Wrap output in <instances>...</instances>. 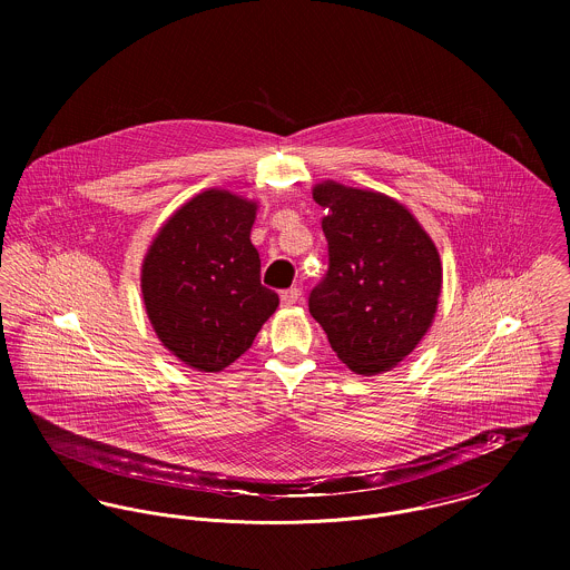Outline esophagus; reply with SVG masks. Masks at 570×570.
Here are the masks:
<instances>
[{
  "label": "esophagus",
  "instance_id": "34e87169",
  "mask_svg": "<svg viewBox=\"0 0 570 570\" xmlns=\"http://www.w3.org/2000/svg\"><path fill=\"white\" fill-rule=\"evenodd\" d=\"M301 296H303L301 287L285 289V292H281V305H283V307H292V305H296V303L301 301Z\"/></svg>",
  "mask_w": 570,
  "mask_h": 570
}]
</instances>
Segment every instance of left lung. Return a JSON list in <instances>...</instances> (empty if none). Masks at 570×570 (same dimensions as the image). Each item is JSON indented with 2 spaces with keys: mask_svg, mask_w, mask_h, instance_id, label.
Segmentation results:
<instances>
[{
  "mask_svg": "<svg viewBox=\"0 0 570 570\" xmlns=\"http://www.w3.org/2000/svg\"><path fill=\"white\" fill-rule=\"evenodd\" d=\"M312 195L326 213L328 269L309 294V312L353 373L391 371L434 323L439 249L406 206L384 193L326 179Z\"/></svg>",
  "mask_w": 570,
  "mask_h": 570,
  "instance_id": "8db88e82",
  "label": "left lung"
}]
</instances>
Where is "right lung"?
<instances>
[{
	"mask_svg": "<svg viewBox=\"0 0 570 570\" xmlns=\"http://www.w3.org/2000/svg\"><path fill=\"white\" fill-rule=\"evenodd\" d=\"M258 204L208 188L181 204L149 245L140 289L149 323L188 368L219 373L252 346L278 307L249 242Z\"/></svg>",
	"mask_w": 570,
	"mask_h": 570,
	"instance_id": "1",
	"label": "right lung"
}]
</instances>
